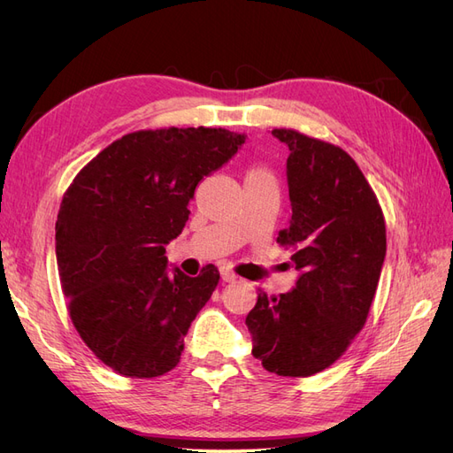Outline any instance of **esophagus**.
<instances>
[{"label": "esophagus", "instance_id": "esophagus-1", "mask_svg": "<svg viewBox=\"0 0 453 453\" xmlns=\"http://www.w3.org/2000/svg\"><path fill=\"white\" fill-rule=\"evenodd\" d=\"M221 278H223V281H226V283H232V281L238 280L236 273L232 272L230 268H221Z\"/></svg>", "mask_w": 453, "mask_h": 453}]
</instances>
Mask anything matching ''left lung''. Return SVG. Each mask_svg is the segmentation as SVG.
Here are the masks:
<instances>
[{"label":"left lung","mask_w":453,"mask_h":453,"mask_svg":"<svg viewBox=\"0 0 453 453\" xmlns=\"http://www.w3.org/2000/svg\"><path fill=\"white\" fill-rule=\"evenodd\" d=\"M289 147V226L278 242L300 276L289 293H260L245 318L253 355L278 376H311L331 366L357 334L386 258V221L355 160L333 143L276 128Z\"/></svg>","instance_id":"obj_1"}]
</instances>
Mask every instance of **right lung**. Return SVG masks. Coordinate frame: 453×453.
Listing matches in <instances>:
<instances>
[{
    "label": "right lung",
    "mask_w": 453,
    "mask_h": 453,
    "mask_svg": "<svg viewBox=\"0 0 453 453\" xmlns=\"http://www.w3.org/2000/svg\"><path fill=\"white\" fill-rule=\"evenodd\" d=\"M245 134L162 128L122 135L77 173L57 221V263L79 336L104 365L155 378L180 363L183 336L219 283L213 265L188 278L166 245L188 221L198 183Z\"/></svg>",
    "instance_id": "right-lung-1"
}]
</instances>
